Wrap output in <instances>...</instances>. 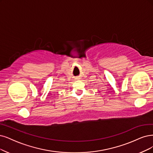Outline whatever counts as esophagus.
I'll use <instances>...</instances> for the list:
<instances>
[{
  "instance_id": "esophagus-1",
  "label": "esophagus",
  "mask_w": 153,
  "mask_h": 153,
  "mask_svg": "<svg viewBox=\"0 0 153 153\" xmlns=\"http://www.w3.org/2000/svg\"><path fill=\"white\" fill-rule=\"evenodd\" d=\"M77 79H79V78H77Z\"/></svg>"
}]
</instances>
